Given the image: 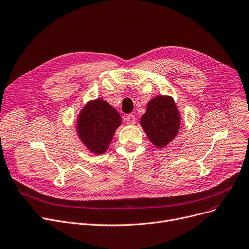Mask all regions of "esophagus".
<instances>
[{
    "mask_svg": "<svg viewBox=\"0 0 249 249\" xmlns=\"http://www.w3.org/2000/svg\"><path fill=\"white\" fill-rule=\"evenodd\" d=\"M135 120H136V118H135V116L132 115V114H129V115L125 116V121H126V123L129 124V125L134 124V123H135Z\"/></svg>",
    "mask_w": 249,
    "mask_h": 249,
    "instance_id": "34e87169",
    "label": "esophagus"
}]
</instances>
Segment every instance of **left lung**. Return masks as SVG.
I'll return each mask as SVG.
<instances>
[{"label":"left lung","instance_id":"obj_1","mask_svg":"<svg viewBox=\"0 0 249 249\" xmlns=\"http://www.w3.org/2000/svg\"><path fill=\"white\" fill-rule=\"evenodd\" d=\"M140 125L157 147H164L177 135L180 115L171 96L160 95L150 100L146 112L140 118Z\"/></svg>","mask_w":249,"mask_h":249}]
</instances>
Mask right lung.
<instances>
[{
  "mask_svg": "<svg viewBox=\"0 0 249 249\" xmlns=\"http://www.w3.org/2000/svg\"><path fill=\"white\" fill-rule=\"evenodd\" d=\"M120 124L119 113L109 103L98 99L84 106L77 120V131L84 145L100 155L109 147Z\"/></svg>",
  "mask_w": 249,
  "mask_h": 249,
  "instance_id": "1",
  "label": "right lung"
}]
</instances>
